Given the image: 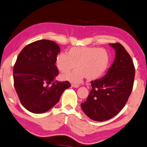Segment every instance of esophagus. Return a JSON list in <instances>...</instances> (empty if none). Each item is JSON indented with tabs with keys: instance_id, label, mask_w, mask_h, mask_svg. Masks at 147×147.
I'll list each match as a JSON object with an SVG mask.
<instances>
[{
	"instance_id": "esophagus-1",
	"label": "esophagus",
	"mask_w": 147,
	"mask_h": 147,
	"mask_svg": "<svg viewBox=\"0 0 147 147\" xmlns=\"http://www.w3.org/2000/svg\"><path fill=\"white\" fill-rule=\"evenodd\" d=\"M71 86L74 88H78L79 87V85L78 84H71Z\"/></svg>"
}]
</instances>
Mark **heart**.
I'll return each instance as SVG.
<instances>
[{
	"instance_id": "b5f03b06",
	"label": "heart",
	"mask_w": 147,
	"mask_h": 147,
	"mask_svg": "<svg viewBox=\"0 0 147 147\" xmlns=\"http://www.w3.org/2000/svg\"><path fill=\"white\" fill-rule=\"evenodd\" d=\"M110 57L105 49L95 47H74L67 53H60L55 64L59 71L65 74L76 67L70 74L62 76V79L73 83H80L85 77L94 80L104 75L108 67Z\"/></svg>"
}]
</instances>
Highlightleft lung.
<instances>
[{
    "label": "left lung",
    "mask_w": 147,
    "mask_h": 147,
    "mask_svg": "<svg viewBox=\"0 0 147 147\" xmlns=\"http://www.w3.org/2000/svg\"><path fill=\"white\" fill-rule=\"evenodd\" d=\"M115 59L102 78L91 81L92 89L81 104L85 115L96 121L112 119L123 108L133 88L135 68L131 58L120 43H110Z\"/></svg>",
    "instance_id": "obj_1"
}]
</instances>
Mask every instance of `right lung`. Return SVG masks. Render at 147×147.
<instances>
[{
  "mask_svg": "<svg viewBox=\"0 0 147 147\" xmlns=\"http://www.w3.org/2000/svg\"><path fill=\"white\" fill-rule=\"evenodd\" d=\"M59 52L54 41L41 39L27 45L18 55L13 67L14 86L21 104L30 112L48 111L71 86L68 81L55 80L59 74L55 60Z\"/></svg>",
  "mask_w": 147,
  "mask_h": 147,
  "instance_id": "obj_1",
  "label": "right lung"
}]
</instances>
